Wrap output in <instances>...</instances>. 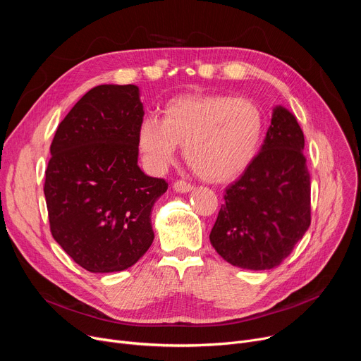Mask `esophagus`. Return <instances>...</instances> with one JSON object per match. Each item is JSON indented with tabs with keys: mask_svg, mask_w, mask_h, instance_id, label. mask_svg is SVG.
<instances>
[{
	"mask_svg": "<svg viewBox=\"0 0 361 361\" xmlns=\"http://www.w3.org/2000/svg\"><path fill=\"white\" fill-rule=\"evenodd\" d=\"M174 190L180 192V193H188V192L193 190V185L190 183L184 181V180H177L174 183Z\"/></svg>",
	"mask_w": 361,
	"mask_h": 361,
	"instance_id": "1",
	"label": "esophagus"
}]
</instances>
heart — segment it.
<instances>
[{"label": "heart", "instance_id": "b5f03b06", "mask_svg": "<svg viewBox=\"0 0 361 361\" xmlns=\"http://www.w3.org/2000/svg\"><path fill=\"white\" fill-rule=\"evenodd\" d=\"M264 131L257 104L219 93L180 94L137 126V147L147 166L164 171L177 146L193 173L209 183L238 177L256 158Z\"/></svg>", "mask_w": 361, "mask_h": 361}]
</instances>
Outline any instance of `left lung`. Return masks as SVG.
Masks as SVG:
<instances>
[{
  "mask_svg": "<svg viewBox=\"0 0 361 361\" xmlns=\"http://www.w3.org/2000/svg\"><path fill=\"white\" fill-rule=\"evenodd\" d=\"M305 135L295 117L276 106L262 149L224 196L211 244L234 267L276 268L310 226V174Z\"/></svg>",
  "mask_w": 361,
  "mask_h": 361,
  "instance_id": "left-lung-1",
  "label": "left lung"
}]
</instances>
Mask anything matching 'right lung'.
<instances>
[{
  "label": "right lung",
  "mask_w": 361,
  "mask_h": 361,
  "mask_svg": "<svg viewBox=\"0 0 361 361\" xmlns=\"http://www.w3.org/2000/svg\"><path fill=\"white\" fill-rule=\"evenodd\" d=\"M145 116L135 85L90 89L51 143L44 193L54 240L83 269L118 272L150 247V212L168 188L137 165Z\"/></svg>",
  "instance_id": "add662e5"
}]
</instances>
